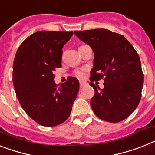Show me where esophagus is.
I'll return each mask as SVG.
<instances>
[{
  "mask_svg": "<svg viewBox=\"0 0 155 155\" xmlns=\"http://www.w3.org/2000/svg\"><path fill=\"white\" fill-rule=\"evenodd\" d=\"M87 83L86 81H80V88H82V87L84 86H87Z\"/></svg>",
  "mask_w": 155,
  "mask_h": 155,
  "instance_id": "esophagus-1",
  "label": "esophagus"
}]
</instances>
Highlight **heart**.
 Listing matches in <instances>:
<instances>
[{
    "label": "heart",
    "instance_id": "heart-1",
    "mask_svg": "<svg viewBox=\"0 0 155 155\" xmlns=\"http://www.w3.org/2000/svg\"><path fill=\"white\" fill-rule=\"evenodd\" d=\"M85 69L81 68V69H76L74 71V75L76 76V77L80 78V79H82L85 76Z\"/></svg>",
    "mask_w": 155,
    "mask_h": 155
}]
</instances>
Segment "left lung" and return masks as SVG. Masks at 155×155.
<instances>
[{"instance_id": "8db88e82", "label": "left lung", "mask_w": 155, "mask_h": 155, "mask_svg": "<svg viewBox=\"0 0 155 155\" xmlns=\"http://www.w3.org/2000/svg\"><path fill=\"white\" fill-rule=\"evenodd\" d=\"M94 51V68L90 85L95 89L91 99L93 111L99 119L118 123L127 119L139 104L143 73L139 56L129 41L121 35L104 28L75 31ZM104 78L100 89L93 82Z\"/></svg>"}]
</instances>
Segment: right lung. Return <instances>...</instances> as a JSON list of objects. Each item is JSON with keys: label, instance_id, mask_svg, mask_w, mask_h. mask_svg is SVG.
<instances>
[{"label": "right lung", "instance_id": "1", "mask_svg": "<svg viewBox=\"0 0 155 155\" xmlns=\"http://www.w3.org/2000/svg\"><path fill=\"white\" fill-rule=\"evenodd\" d=\"M72 32L40 31L21 43L15 56L12 82L16 97L28 116L45 127L67 120L77 96L80 84L68 77L56 85L54 71L61 67L63 47Z\"/></svg>", "mask_w": 155, "mask_h": 155}]
</instances>
